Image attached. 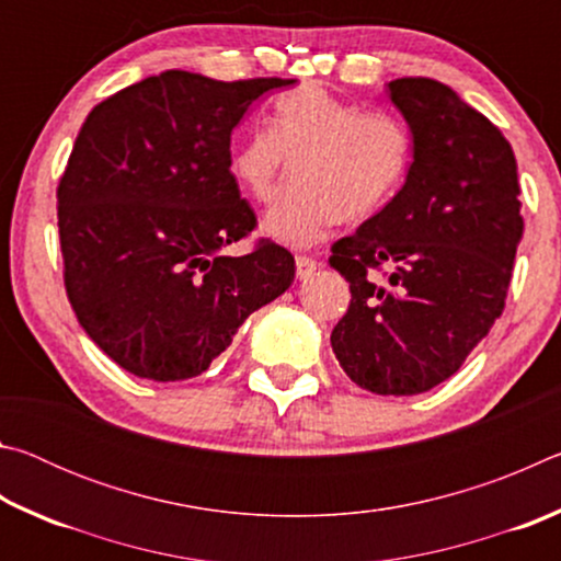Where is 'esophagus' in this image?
<instances>
[{
  "label": "esophagus",
  "instance_id": "34e87169",
  "mask_svg": "<svg viewBox=\"0 0 561 561\" xmlns=\"http://www.w3.org/2000/svg\"><path fill=\"white\" fill-rule=\"evenodd\" d=\"M297 277L299 279H307V277H311V274H314L319 267H321V262L319 260H314V257H309V254H297Z\"/></svg>",
  "mask_w": 561,
  "mask_h": 561
}]
</instances>
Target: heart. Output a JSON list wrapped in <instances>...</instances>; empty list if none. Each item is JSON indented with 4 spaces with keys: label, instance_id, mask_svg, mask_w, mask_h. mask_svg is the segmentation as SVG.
Masks as SVG:
<instances>
[{
    "label": "heart",
    "instance_id": "heart-1",
    "mask_svg": "<svg viewBox=\"0 0 561 561\" xmlns=\"http://www.w3.org/2000/svg\"><path fill=\"white\" fill-rule=\"evenodd\" d=\"M294 180L264 217L274 240L317 242L331 225L376 215L411 170L413 140L403 121L364 111L319 87L274 99L270 126H254L232 148L230 173L257 203H270L289 170Z\"/></svg>",
    "mask_w": 561,
    "mask_h": 561
}]
</instances>
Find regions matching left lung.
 Segmentation results:
<instances>
[{"mask_svg":"<svg viewBox=\"0 0 561 561\" xmlns=\"http://www.w3.org/2000/svg\"><path fill=\"white\" fill-rule=\"evenodd\" d=\"M388 93L413 163L381 213L331 244L351 289L331 348L366 391L415 396L458 371L500 319L525 220L497 126L440 81L396 79Z\"/></svg>","mask_w":561,"mask_h":561,"instance_id":"left-lung-1","label":"left lung"}]
</instances>
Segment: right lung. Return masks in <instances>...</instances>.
Wrapping results in <instances>:
<instances>
[{"mask_svg":"<svg viewBox=\"0 0 561 561\" xmlns=\"http://www.w3.org/2000/svg\"><path fill=\"white\" fill-rule=\"evenodd\" d=\"M289 83L173 69L113 93L81 126L56 187L64 284L83 331L128 374L201 376L294 282L277 242L222 252L257 227L230 173L232 128Z\"/></svg>","mask_w":561,"mask_h":561,"instance_id":"add662e5","label":"right lung"}]
</instances>
